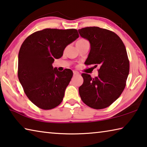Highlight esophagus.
<instances>
[{
    "label": "esophagus",
    "instance_id": "34e87169",
    "mask_svg": "<svg viewBox=\"0 0 147 147\" xmlns=\"http://www.w3.org/2000/svg\"><path fill=\"white\" fill-rule=\"evenodd\" d=\"M73 74H74V75H80L79 72L76 71H73Z\"/></svg>",
    "mask_w": 147,
    "mask_h": 147
}]
</instances>
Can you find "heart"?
<instances>
[{
	"label": "heart",
	"instance_id": "obj_1",
	"mask_svg": "<svg viewBox=\"0 0 147 147\" xmlns=\"http://www.w3.org/2000/svg\"><path fill=\"white\" fill-rule=\"evenodd\" d=\"M86 41L85 39H79V40L76 42V43H78V42H81V41Z\"/></svg>",
	"mask_w": 147,
	"mask_h": 147
}]
</instances>
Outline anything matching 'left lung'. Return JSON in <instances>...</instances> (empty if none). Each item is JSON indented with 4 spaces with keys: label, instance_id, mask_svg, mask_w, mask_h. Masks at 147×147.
Here are the masks:
<instances>
[{
    "label": "left lung",
    "instance_id": "left-lung-1",
    "mask_svg": "<svg viewBox=\"0 0 147 147\" xmlns=\"http://www.w3.org/2000/svg\"><path fill=\"white\" fill-rule=\"evenodd\" d=\"M78 32L91 45L85 64L100 66L98 76L82 74L84 83L78 89L80 96L90 108H106L120 96L126 86L130 71L126 47L117 35L108 30L91 26Z\"/></svg>",
    "mask_w": 147,
    "mask_h": 147
}]
</instances>
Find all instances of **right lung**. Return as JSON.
Instances as JSON below:
<instances>
[{
	"instance_id": "add662e5",
	"label": "right lung",
	"mask_w": 147,
	"mask_h": 147,
	"mask_svg": "<svg viewBox=\"0 0 147 147\" xmlns=\"http://www.w3.org/2000/svg\"><path fill=\"white\" fill-rule=\"evenodd\" d=\"M78 37L76 29L46 28L31 34L22 44L18 78L27 97L38 108L53 109L63 100L73 73L69 69L58 71L53 63Z\"/></svg>"
}]
</instances>
